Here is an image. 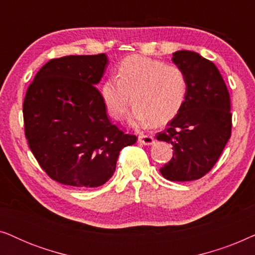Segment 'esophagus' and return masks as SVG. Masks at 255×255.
<instances>
[{
    "label": "esophagus",
    "instance_id": "esophagus-1",
    "mask_svg": "<svg viewBox=\"0 0 255 255\" xmlns=\"http://www.w3.org/2000/svg\"><path fill=\"white\" fill-rule=\"evenodd\" d=\"M138 141L142 145H152L154 142V138L151 134H145V135H139Z\"/></svg>",
    "mask_w": 255,
    "mask_h": 255
}]
</instances>
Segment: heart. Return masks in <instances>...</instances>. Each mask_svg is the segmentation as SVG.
<instances>
[{"instance_id":"1","label":"heart","mask_w":255,"mask_h":255,"mask_svg":"<svg viewBox=\"0 0 255 255\" xmlns=\"http://www.w3.org/2000/svg\"><path fill=\"white\" fill-rule=\"evenodd\" d=\"M187 92L186 74L179 66L142 55L125 58L118 66L117 79H107L101 87L111 116L123 118L132 102L131 123L144 127L173 120L183 107Z\"/></svg>"}]
</instances>
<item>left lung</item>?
<instances>
[{"label": "left lung", "instance_id": "8db88e82", "mask_svg": "<svg viewBox=\"0 0 255 255\" xmlns=\"http://www.w3.org/2000/svg\"><path fill=\"white\" fill-rule=\"evenodd\" d=\"M172 60L186 74L187 97L156 139L174 149L170 161L160 168L162 176L184 182L201 179L221 156L231 137V101L214 62L193 51H177Z\"/></svg>", "mask_w": 255, "mask_h": 255}]
</instances>
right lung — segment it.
I'll use <instances>...</instances> for the list:
<instances>
[{
	"instance_id": "1",
	"label": "right lung",
	"mask_w": 255,
	"mask_h": 255,
	"mask_svg": "<svg viewBox=\"0 0 255 255\" xmlns=\"http://www.w3.org/2000/svg\"><path fill=\"white\" fill-rule=\"evenodd\" d=\"M108 57L67 55L46 62L23 103L30 149L52 180L88 189L114 175L121 149L137 137L111 123L96 89Z\"/></svg>"
}]
</instances>
